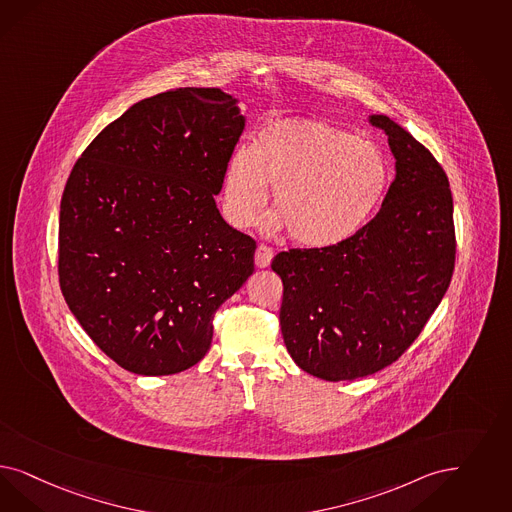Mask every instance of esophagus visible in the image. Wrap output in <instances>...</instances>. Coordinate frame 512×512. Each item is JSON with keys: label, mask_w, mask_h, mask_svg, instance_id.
I'll list each match as a JSON object with an SVG mask.
<instances>
[{"label": "esophagus", "mask_w": 512, "mask_h": 512, "mask_svg": "<svg viewBox=\"0 0 512 512\" xmlns=\"http://www.w3.org/2000/svg\"><path fill=\"white\" fill-rule=\"evenodd\" d=\"M272 259H274V251L270 247H257V251H255V265L259 266V268H266V266H270Z\"/></svg>", "instance_id": "1"}]
</instances>
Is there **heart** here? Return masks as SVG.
<instances>
[{
	"label": "heart",
	"mask_w": 512,
	"mask_h": 512,
	"mask_svg": "<svg viewBox=\"0 0 512 512\" xmlns=\"http://www.w3.org/2000/svg\"><path fill=\"white\" fill-rule=\"evenodd\" d=\"M389 181L388 157L374 141L321 121L283 119L261 128L251 149L232 153L223 202L230 223L244 229L274 187L276 212L266 215L263 227H287L302 246L333 247L371 221Z\"/></svg>",
	"instance_id": "b5f03b06"
}]
</instances>
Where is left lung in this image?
I'll use <instances>...</instances> for the list:
<instances>
[{"instance_id":"8db88e82","label":"left lung","mask_w":512,"mask_h":512,"mask_svg":"<svg viewBox=\"0 0 512 512\" xmlns=\"http://www.w3.org/2000/svg\"><path fill=\"white\" fill-rule=\"evenodd\" d=\"M395 179L380 212L350 240L274 257L283 342L300 369L355 380L386 369L441 304L456 259L454 202L441 164L386 115Z\"/></svg>"}]
</instances>
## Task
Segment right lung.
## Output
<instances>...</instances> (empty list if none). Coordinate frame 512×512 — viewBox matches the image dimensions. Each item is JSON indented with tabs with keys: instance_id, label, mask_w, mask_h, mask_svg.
I'll use <instances>...</instances> for the list:
<instances>
[{
	"instance_id": "1",
	"label": "right lung",
	"mask_w": 512,
	"mask_h": 512,
	"mask_svg": "<svg viewBox=\"0 0 512 512\" xmlns=\"http://www.w3.org/2000/svg\"><path fill=\"white\" fill-rule=\"evenodd\" d=\"M238 104L219 89L145 98L71 170L60 287L85 333L126 371L191 369L212 346L215 310L253 274V238L215 204L246 126Z\"/></svg>"
}]
</instances>
